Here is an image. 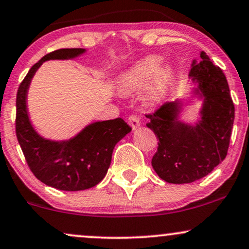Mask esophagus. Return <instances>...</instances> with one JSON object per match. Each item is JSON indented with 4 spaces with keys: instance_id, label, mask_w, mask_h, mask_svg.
I'll return each instance as SVG.
<instances>
[{
    "instance_id": "34e87169",
    "label": "esophagus",
    "mask_w": 249,
    "mask_h": 249,
    "mask_svg": "<svg viewBox=\"0 0 249 249\" xmlns=\"http://www.w3.org/2000/svg\"><path fill=\"white\" fill-rule=\"evenodd\" d=\"M127 122H128V124H130V126L133 128V130H136V128H138L139 126H141V119H139L138 117L134 116V115H131L130 117H128Z\"/></svg>"
}]
</instances>
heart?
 <instances>
[{"instance_id": "obj_1", "label": "heart", "mask_w": 249, "mask_h": 249, "mask_svg": "<svg viewBox=\"0 0 249 249\" xmlns=\"http://www.w3.org/2000/svg\"><path fill=\"white\" fill-rule=\"evenodd\" d=\"M172 79V68L162 64L161 56L151 55L139 59L123 73L119 79V89L124 93H131L147 85L144 101L150 105H156L167 96Z\"/></svg>"}]
</instances>
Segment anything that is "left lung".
I'll return each instance as SVG.
<instances>
[{"label":"left lung","instance_id":"obj_1","mask_svg":"<svg viewBox=\"0 0 249 249\" xmlns=\"http://www.w3.org/2000/svg\"><path fill=\"white\" fill-rule=\"evenodd\" d=\"M188 76L198 84L194 92L204 98L196 125L179 121V101L165 103L146 115V126L159 139L152 167L170 184H188L212 172L227 156L232 134L234 104L222 70L201 51Z\"/></svg>","mask_w":249,"mask_h":249}]
</instances>
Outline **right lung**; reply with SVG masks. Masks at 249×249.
<instances>
[{
    "label": "right lung",
    "instance_id": "right-lung-1",
    "mask_svg": "<svg viewBox=\"0 0 249 249\" xmlns=\"http://www.w3.org/2000/svg\"><path fill=\"white\" fill-rule=\"evenodd\" d=\"M85 49H59L34 64L19 84L16 96V136L25 160L37 179L62 191H83L102 181L111 164L113 148L132 128L122 118L96 122L69 141L45 139L31 125L27 93L34 75L43 62L70 59Z\"/></svg>",
    "mask_w": 249,
    "mask_h": 249
}]
</instances>
